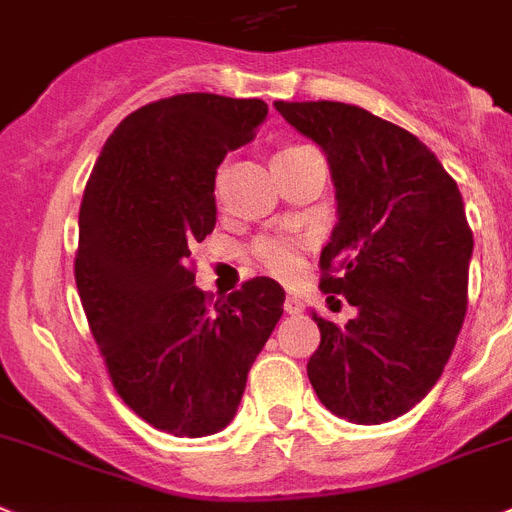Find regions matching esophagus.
<instances>
[{
    "label": "esophagus",
    "instance_id": "obj_1",
    "mask_svg": "<svg viewBox=\"0 0 512 512\" xmlns=\"http://www.w3.org/2000/svg\"><path fill=\"white\" fill-rule=\"evenodd\" d=\"M285 310L290 313V316H298V313H303V310H305V303L298 298V295H287Z\"/></svg>",
    "mask_w": 512,
    "mask_h": 512
}]
</instances>
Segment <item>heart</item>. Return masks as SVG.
<instances>
[{
	"label": "heart",
	"instance_id": "1",
	"mask_svg": "<svg viewBox=\"0 0 512 512\" xmlns=\"http://www.w3.org/2000/svg\"><path fill=\"white\" fill-rule=\"evenodd\" d=\"M292 150V147H287ZM303 240L290 238V235H266V238L256 240L253 246V259L259 261L264 272L272 277L282 279V282H292L303 272Z\"/></svg>",
	"mask_w": 512,
	"mask_h": 512
}]
</instances>
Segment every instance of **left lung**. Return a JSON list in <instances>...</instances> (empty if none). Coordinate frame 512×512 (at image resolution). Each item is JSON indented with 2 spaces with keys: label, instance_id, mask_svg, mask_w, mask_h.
<instances>
[{
  "label": "left lung",
  "instance_id": "left-lung-1",
  "mask_svg": "<svg viewBox=\"0 0 512 512\" xmlns=\"http://www.w3.org/2000/svg\"><path fill=\"white\" fill-rule=\"evenodd\" d=\"M326 152L339 222L321 251V290L357 316H316L313 391L336 417L381 425L425 399L451 360L469 305L474 235L435 152L401 126L336 100L274 103Z\"/></svg>",
  "mask_w": 512,
  "mask_h": 512
}]
</instances>
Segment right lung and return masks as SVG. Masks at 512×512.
I'll return each instance as SVG.
<instances>
[{
	"label": "right lung",
	"instance_id": "right-lung-1",
	"mask_svg": "<svg viewBox=\"0 0 512 512\" xmlns=\"http://www.w3.org/2000/svg\"><path fill=\"white\" fill-rule=\"evenodd\" d=\"M266 111L214 93L147 103L113 129L82 196L74 279L90 331L124 404L178 438L230 425L282 318L274 279L212 303L191 259L217 220L214 173Z\"/></svg>",
	"mask_w": 512,
	"mask_h": 512
}]
</instances>
